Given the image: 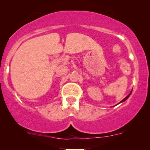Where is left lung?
Returning a JSON list of instances; mask_svg holds the SVG:
<instances>
[{"mask_svg": "<svg viewBox=\"0 0 150 150\" xmlns=\"http://www.w3.org/2000/svg\"><path fill=\"white\" fill-rule=\"evenodd\" d=\"M132 91H131V92H130V94H129V95H128V96H126V98H125L124 100H122V101H121L120 102H124V101H125V100H126L127 99H128V98H129V96H130V94H131V93H132Z\"/></svg>", "mask_w": 150, "mask_h": 150, "instance_id": "obj_1", "label": "left lung"}]
</instances>
